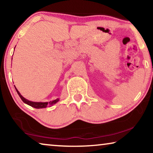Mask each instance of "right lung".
Instances as JSON below:
<instances>
[{
	"mask_svg": "<svg viewBox=\"0 0 153 153\" xmlns=\"http://www.w3.org/2000/svg\"><path fill=\"white\" fill-rule=\"evenodd\" d=\"M15 90H16L17 94H19V97L21 98V99L22 100L23 102H24V103H25V104H27L28 105L31 106V107H32L33 108H46V107H48V106H49V107H51V106H53V105L56 104V103L59 100V98H56V99L53 100H51V101H50V102H33V101H30V100L26 99V98H25L24 97H23V96L20 94V92L18 91V90L17 89V88L15 87Z\"/></svg>",
	"mask_w": 153,
	"mask_h": 153,
	"instance_id": "add662e5",
	"label": "right lung"
}]
</instances>
